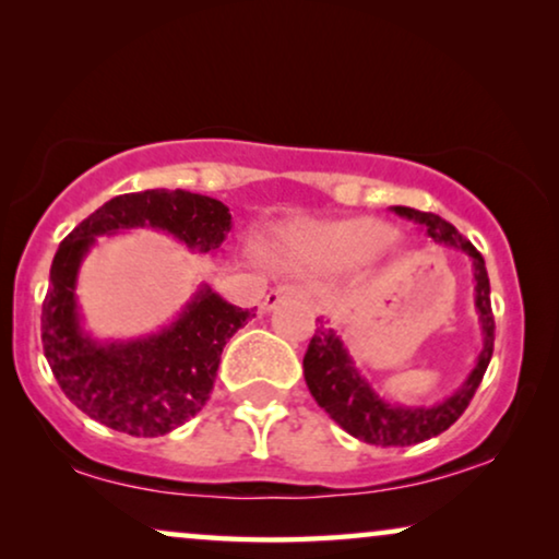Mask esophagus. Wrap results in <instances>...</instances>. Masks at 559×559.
I'll list each match as a JSON object with an SVG mask.
<instances>
[{"label": "esophagus", "instance_id": "esophagus-1", "mask_svg": "<svg viewBox=\"0 0 559 559\" xmlns=\"http://www.w3.org/2000/svg\"><path fill=\"white\" fill-rule=\"evenodd\" d=\"M293 300H302L300 289H295V287H277V289H272V293H266L264 302H262V312H272L274 308H280V305L293 302Z\"/></svg>", "mask_w": 559, "mask_h": 559}]
</instances>
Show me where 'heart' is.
<instances>
[{
  "label": "heart",
  "mask_w": 559,
  "mask_h": 559,
  "mask_svg": "<svg viewBox=\"0 0 559 559\" xmlns=\"http://www.w3.org/2000/svg\"><path fill=\"white\" fill-rule=\"evenodd\" d=\"M392 238V226L373 216L318 221L287 236L285 257L300 270L346 274L373 262L384 249L400 251V241Z\"/></svg>",
  "instance_id": "b5f03b06"
}]
</instances>
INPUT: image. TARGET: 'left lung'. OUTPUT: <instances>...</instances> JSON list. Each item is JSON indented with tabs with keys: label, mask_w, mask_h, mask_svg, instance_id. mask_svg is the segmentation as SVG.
Wrapping results in <instances>:
<instances>
[{
	"label": "left lung",
	"mask_w": 559,
	"mask_h": 559,
	"mask_svg": "<svg viewBox=\"0 0 559 559\" xmlns=\"http://www.w3.org/2000/svg\"><path fill=\"white\" fill-rule=\"evenodd\" d=\"M400 216L415 221L427 231L435 243L448 249H461L471 259L473 270V302H476V316L480 325V350L476 364L463 379V384L448 394L445 400L432 404H402L392 402L379 394V389L364 377L354 356L331 320L318 318L316 335H312L308 354L302 358L305 381H308L310 394L323 407L331 419H335L343 430L354 435L356 440L369 442L381 448H404L417 445V442L430 440L435 435L445 432L457 417L463 415L468 402L484 379L493 354V312H491V285H488V272L484 257L471 241H465L453 224L440 218L438 213H425L396 205Z\"/></svg>",
	"instance_id": "left-lung-1"
}]
</instances>
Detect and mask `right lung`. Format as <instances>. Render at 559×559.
<instances>
[{"label": "right lung", "instance_id": "add662e5", "mask_svg": "<svg viewBox=\"0 0 559 559\" xmlns=\"http://www.w3.org/2000/svg\"><path fill=\"white\" fill-rule=\"evenodd\" d=\"M231 226L228 205L216 198L157 188L111 198L60 241L43 302V348L75 407L134 438H159L203 409L221 350L254 312L236 308L201 282L159 331L104 341L86 328L75 287L98 236L152 228L195 254H211L221 251Z\"/></svg>", "mask_w": 559, "mask_h": 559}]
</instances>
